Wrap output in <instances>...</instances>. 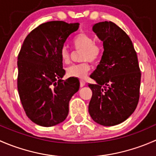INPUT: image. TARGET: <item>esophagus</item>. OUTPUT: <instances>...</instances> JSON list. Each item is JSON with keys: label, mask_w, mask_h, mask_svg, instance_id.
Listing matches in <instances>:
<instances>
[{"label": "esophagus", "mask_w": 156, "mask_h": 156, "mask_svg": "<svg viewBox=\"0 0 156 156\" xmlns=\"http://www.w3.org/2000/svg\"><path fill=\"white\" fill-rule=\"evenodd\" d=\"M84 85H85V81L84 80H80V86L81 87H84Z\"/></svg>", "instance_id": "34e87169"}]
</instances>
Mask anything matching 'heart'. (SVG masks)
I'll return each mask as SVG.
<instances>
[{"label":"heart","instance_id":"obj_1","mask_svg":"<svg viewBox=\"0 0 156 156\" xmlns=\"http://www.w3.org/2000/svg\"><path fill=\"white\" fill-rule=\"evenodd\" d=\"M74 48L77 50H82L81 53V63L73 64L66 69V74L69 77L83 78L87 75L90 69V62H95L101 58L103 48L99 42L94 41L92 35L86 33H81L72 41ZM60 58L63 63L68 64L70 62V52L66 47H63L60 50Z\"/></svg>","mask_w":156,"mask_h":156}]
</instances>
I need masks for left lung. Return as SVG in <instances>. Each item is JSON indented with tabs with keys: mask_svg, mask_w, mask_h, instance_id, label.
<instances>
[{
	"mask_svg": "<svg viewBox=\"0 0 156 156\" xmlns=\"http://www.w3.org/2000/svg\"><path fill=\"white\" fill-rule=\"evenodd\" d=\"M93 31L103 42L101 61L90 75L97 84H89L93 94L89 113L103 126L125 121L137 106L141 72L137 55L129 36L112 22L94 25Z\"/></svg>",
	"mask_w": 156,
	"mask_h": 156,
	"instance_id": "obj_1",
	"label": "left lung"
}]
</instances>
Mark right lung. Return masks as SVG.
<instances>
[{
  "instance_id": "right-lung-1",
  "label": "right lung",
  "mask_w": 156,
  "mask_h": 156,
  "mask_svg": "<svg viewBox=\"0 0 156 156\" xmlns=\"http://www.w3.org/2000/svg\"><path fill=\"white\" fill-rule=\"evenodd\" d=\"M79 23H42L27 35L18 55L17 88L26 115L37 125L51 127L69 113V103L79 89L75 78L65 75L60 50Z\"/></svg>"
}]
</instances>
